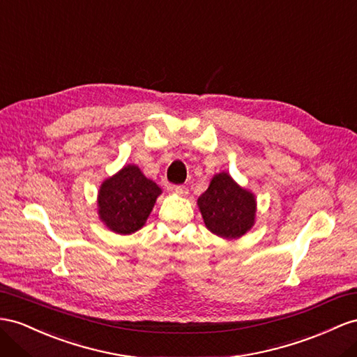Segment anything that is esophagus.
I'll return each mask as SVG.
<instances>
[{
	"label": "esophagus",
	"instance_id": "esophagus-1",
	"mask_svg": "<svg viewBox=\"0 0 357 357\" xmlns=\"http://www.w3.org/2000/svg\"><path fill=\"white\" fill-rule=\"evenodd\" d=\"M170 190L175 191V193L179 195V196H187L188 195V190H187L185 185H172Z\"/></svg>",
	"mask_w": 357,
	"mask_h": 357
}]
</instances>
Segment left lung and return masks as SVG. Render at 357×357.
<instances>
[{
  "mask_svg": "<svg viewBox=\"0 0 357 357\" xmlns=\"http://www.w3.org/2000/svg\"><path fill=\"white\" fill-rule=\"evenodd\" d=\"M197 206L206 229L225 240L241 238L257 218V197L226 172L213 176Z\"/></svg>",
  "mask_w": 357,
  "mask_h": 357,
  "instance_id": "obj_1",
  "label": "left lung"
}]
</instances>
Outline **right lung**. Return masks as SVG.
<instances>
[{
	"instance_id": "1",
	"label": "right lung",
	"mask_w": 357,
	"mask_h": 357,
	"mask_svg": "<svg viewBox=\"0 0 357 357\" xmlns=\"http://www.w3.org/2000/svg\"><path fill=\"white\" fill-rule=\"evenodd\" d=\"M160 195L161 188L139 166L126 164L99 187V220L114 234L131 235L144 226Z\"/></svg>"
}]
</instances>
